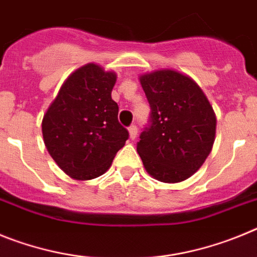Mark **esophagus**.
Here are the masks:
<instances>
[{"mask_svg":"<svg viewBox=\"0 0 257 257\" xmlns=\"http://www.w3.org/2000/svg\"><path fill=\"white\" fill-rule=\"evenodd\" d=\"M128 134H130V139L131 140H135L136 139V135H138V127L135 124L128 127Z\"/></svg>","mask_w":257,"mask_h":257,"instance_id":"esophagus-1","label":"esophagus"}]
</instances>
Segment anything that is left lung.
I'll list each match as a JSON object with an SVG mask.
<instances>
[{"label":"left lung","instance_id":"obj_1","mask_svg":"<svg viewBox=\"0 0 257 257\" xmlns=\"http://www.w3.org/2000/svg\"><path fill=\"white\" fill-rule=\"evenodd\" d=\"M151 105V123L138 153L145 170L162 183H180L199 170L212 149L216 115L193 78L174 69L140 76Z\"/></svg>","mask_w":257,"mask_h":257}]
</instances>
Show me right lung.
<instances>
[{"mask_svg": "<svg viewBox=\"0 0 257 257\" xmlns=\"http://www.w3.org/2000/svg\"><path fill=\"white\" fill-rule=\"evenodd\" d=\"M117 74L88 63L61 85L42 119L47 152L74 180H91L110 167L128 131L112 99Z\"/></svg>", "mask_w": 257, "mask_h": 257, "instance_id": "add662e5", "label": "right lung"}]
</instances>
